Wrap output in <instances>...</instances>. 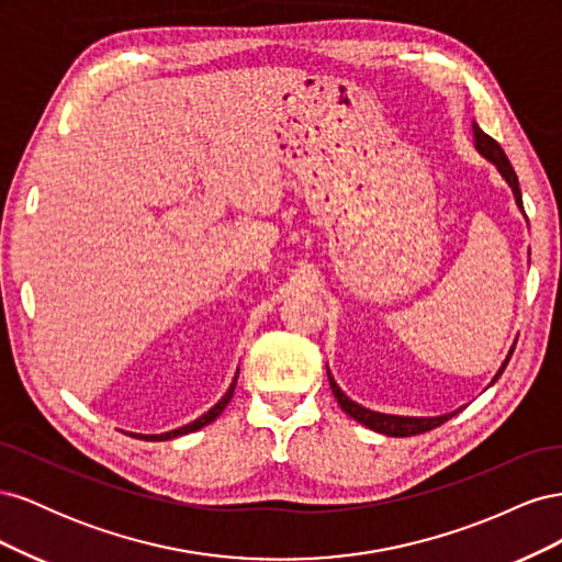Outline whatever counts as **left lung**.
Returning <instances> with one entry per match:
<instances>
[{
    "instance_id": "1",
    "label": "left lung",
    "mask_w": 562,
    "mask_h": 562,
    "mask_svg": "<svg viewBox=\"0 0 562 562\" xmlns=\"http://www.w3.org/2000/svg\"><path fill=\"white\" fill-rule=\"evenodd\" d=\"M473 135H475V147H479V151H481V155H483L485 159H490L492 164H495V166L499 168V173L506 178L508 184H512L516 203L522 209V194H520L518 176H516V171H514L512 161H508V157L504 155V149L499 147V143H497L495 138H490V135L483 133L475 124H473ZM514 349H516V345L512 347V351H508L506 361L502 363L499 372H497L495 380H492V382L499 380L504 368L508 366V361H512ZM328 380H330V389H333V394H335L339 407H342V411H345L349 417H353L356 422H361L363 427H368V429H372V431H378V434H384V436L405 438V436H417V434H424V431H431V429L440 427V424H446L448 419H452V417L459 413V411H454V413H450V415H440V417H398V415L375 413V411H368V407H363V405H359V403H353L351 398H347L345 391L339 389L337 382L333 380L330 370H328Z\"/></svg>"
}]
</instances>
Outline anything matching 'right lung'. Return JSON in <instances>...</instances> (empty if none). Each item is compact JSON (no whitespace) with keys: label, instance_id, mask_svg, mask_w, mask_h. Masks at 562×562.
Instances as JSON below:
<instances>
[{"label":"right lung","instance_id":"1","mask_svg":"<svg viewBox=\"0 0 562 562\" xmlns=\"http://www.w3.org/2000/svg\"><path fill=\"white\" fill-rule=\"evenodd\" d=\"M236 378H239V372H236ZM236 378H234V382L229 384L227 394H225L223 398H220L206 415H201V417H199V419H194L192 424H187V427H180V429H176V431H168V434H159V436H143V434H133V436H135V438H145V440H168V438H178V436L192 434V431H196V429H201V427H206V424H211L213 419H217V417H220V413H223L225 407H227V403L232 401V396H234V386H236Z\"/></svg>","mask_w":562,"mask_h":562}]
</instances>
